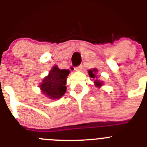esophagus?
<instances>
[{
  "instance_id": "esophagus-1",
  "label": "esophagus",
  "mask_w": 147,
  "mask_h": 147,
  "mask_svg": "<svg viewBox=\"0 0 147 147\" xmlns=\"http://www.w3.org/2000/svg\"><path fill=\"white\" fill-rule=\"evenodd\" d=\"M82 68H83V66L80 65V66H78V67H75V68H74V69H75V71H80V70H81Z\"/></svg>"
}]
</instances>
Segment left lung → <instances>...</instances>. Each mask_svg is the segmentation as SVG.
Instances as JSON below:
<instances>
[{
    "mask_svg": "<svg viewBox=\"0 0 147 147\" xmlns=\"http://www.w3.org/2000/svg\"><path fill=\"white\" fill-rule=\"evenodd\" d=\"M97 72V69H94L92 70H89L88 71V74L90 75V77L91 78H93L94 80V83H95V85L97 86V87H100L101 86H102V82H100L98 81V80H96L98 77H96V72Z\"/></svg>",
    "mask_w": 147,
    "mask_h": 147,
    "instance_id": "obj_1",
    "label": "left lung"
}]
</instances>
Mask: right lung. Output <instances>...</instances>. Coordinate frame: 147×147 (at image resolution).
<instances>
[{
  "instance_id": "1",
  "label": "right lung",
  "mask_w": 147,
  "mask_h": 147,
  "mask_svg": "<svg viewBox=\"0 0 147 147\" xmlns=\"http://www.w3.org/2000/svg\"><path fill=\"white\" fill-rule=\"evenodd\" d=\"M69 73V69H60L54 66L40 85L42 92L51 99L61 98L66 92L65 85Z\"/></svg>"
}]
</instances>
